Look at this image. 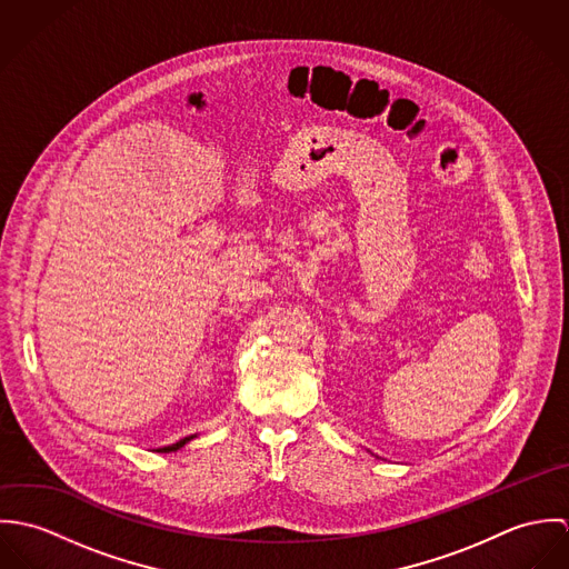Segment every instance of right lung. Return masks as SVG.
Returning a JSON list of instances; mask_svg holds the SVG:
<instances>
[{
  "instance_id": "obj_1",
  "label": "right lung",
  "mask_w": 569,
  "mask_h": 569,
  "mask_svg": "<svg viewBox=\"0 0 569 569\" xmlns=\"http://www.w3.org/2000/svg\"><path fill=\"white\" fill-rule=\"evenodd\" d=\"M192 438H197V436H186V438H181L179 442H174V445H168V447H162V449H158L160 453H170V451H177V449H181L186 442H190Z\"/></svg>"
}]
</instances>
